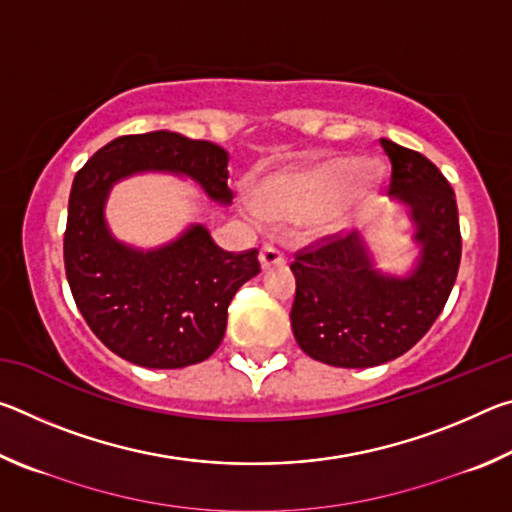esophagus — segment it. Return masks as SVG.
I'll return each mask as SVG.
<instances>
[{
    "mask_svg": "<svg viewBox=\"0 0 512 512\" xmlns=\"http://www.w3.org/2000/svg\"><path fill=\"white\" fill-rule=\"evenodd\" d=\"M259 262H262L264 268L277 266V264H284V255L273 246H264L262 250H259Z\"/></svg>",
    "mask_w": 512,
    "mask_h": 512,
    "instance_id": "1",
    "label": "esophagus"
}]
</instances>
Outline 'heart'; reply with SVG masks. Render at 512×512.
<instances>
[{"label": "heart", "instance_id": "heart-1", "mask_svg": "<svg viewBox=\"0 0 512 512\" xmlns=\"http://www.w3.org/2000/svg\"><path fill=\"white\" fill-rule=\"evenodd\" d=\"M375 164L350 158H329L305 171L277 173L259 183L253 194V212L271 219L316 216L320 225L334 228L366 207L377 194Z\"/></svg>", "mask_w": 512, "mask_h": 512}]
</instances>
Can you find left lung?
Returning a JSON list of instances; mask_svg holds the SVG:
<instances>
[{"mask_svg": "<svg viewBox=\"0 0 512 512\" xmlns=\"http://www.w3.org/2000/svg\"><path fill=\"white\" fill-rule=\"evenodd\" d=\"M391 162L388 196L409 207L420 244L406 275L372 266L357 230L296 253L291 327L302 352L336 368H370L409 352L440 316L461 264L452 185L422 153L379 140Z\"/></svg>", "mask_w": 512, "mask_h": 512, "instance_id": "obj_1", "label": "left lung"}]
</instances>
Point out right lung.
<instances>
[{"label":"right lung","mask_w":512,"mask_h":512,"mask_svg":"<svg viewBox=\"0 0 512 512\" xmlns=\"http://www.w3.org/2000/svg\"><path fill=\"white\" fill-rule=\"evenodd\" d=\"M144 171L183 173L212 201H232L221 146L171 131L117 137L74 178L63 244L67 282L85 323L117 357L153 370L194 366L221 345L232 296L259 273L257 248L228 253L203 225L153 250L121 244L103 207L117 180Z\"/></svg>","instance_id":"obj_1"}]
</instances>
